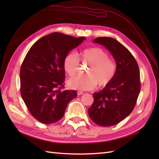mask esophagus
<instances>
[{
  "instance_id": "obj_1",
  "label": "esophagus",
  "mask_w": 159,
  "mask_h": 159,
  "mask_svg": "<svg viewBox=\"0 0 159 159\" xmlns=\"http://www.w3.org/2000/svg\"><path fill=\"white\" fill-rule=\"evenodd\" d=\"M77 93H78V95H81L84 94V92H82V91H78V92H77Z\"/></svg>"
}]
</instances>
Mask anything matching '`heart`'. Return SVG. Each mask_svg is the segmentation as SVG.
<instances>
[{"label":"heart","mask_w":159,"mask_h":159,"mask_svg":"<svg viewBox=\"0 0 159 159\" xmlns=\"http://www.w3.org/2000/svg\"><path fill=\"white\" fill-rule=\"evenodd\" d=\"M80 61L90 65L86 70L85 77H77L68 81V86L74 89L83 91L94 89L98 84L99 87L107 86L115 78L117 71L115 62L108 57V54L98 47L85 49L80 53ZM80 60L74 52L67 54L63 61V66L70 78L77 75L79 70Z\"/></svg>","instance_id":"obj_1"}]
</instances>
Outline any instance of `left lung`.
<instances>
[{"label": "left lung", "mask_w": 159, "mask_h": 159, "mask_svg": "<svg viewBox=\"0 0 159 159\" xmlns=\"http://www.w3.org/2000/svg\"><path fill=\"white\" fill-rule=\"evenodd\" d=\"M93 42L104 46L111 52L116 61L117 71L111 82L93 93L89 116L99 126H113L129 116L135 106L141 90L140 72L131 53L117 40L99 37Z\"/></svg>", "instance_id": "8db88e82"}]
</instances>
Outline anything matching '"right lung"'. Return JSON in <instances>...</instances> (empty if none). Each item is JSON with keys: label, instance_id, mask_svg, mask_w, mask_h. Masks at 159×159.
<instances>
[{"label": "right lung", "instance_id": "right-lung-1", "mask_svg": "<svg viewBox=\"0 0 159 159\" xmlns=\"http://www.w3.org/2000/svg\"><path fill=\"white\" fill-rule=\"evenodd\" d=\"M84 40V37L53 32L36 41L26 55L20 71V93L30 114L40 122L58 121L68 103L77 97L75 90H62L63 61Z\"/></svg>", "mask_w": 159, "mask_h": 159}]
</instances>
